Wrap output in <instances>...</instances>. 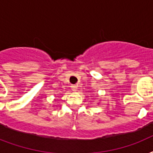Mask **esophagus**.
I'll use <instances>...</instances> for the list:
<instances>
[{
  "mask_svg": "<svg viewBox=\"0 0 153 153\" xmlns=\"http://www.w3.org/2000/svg\"><path fill=\"white\" fill-rule=\"evenodd\" d=\"M71 89H72V91H77V90H78V86H77L76 85H74V86H71Z\"/></svg>",
  "mask_w": 153,
  "mask_h": 153,
  "instance_id": "1",
  "label": "esophagus"
}]
</instances>
